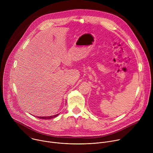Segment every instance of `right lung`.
Listing matches in <instances>:
<instances>
[{"label":"right lung","instance_id":"add662e5","mask_svg":"<svg viewBox=\"0 0 153 153\" xmlns=\"http://www.w3.org/2000/svg\"><path fill=\"white\" fill-rule=\"evenodd\" d=\"M58 115H59V114L54 115V116H48V117H37L39 118V119H53V118L57 117Z\"/></svg>","mask_w":153,"mask_h":153}]
</instances>
